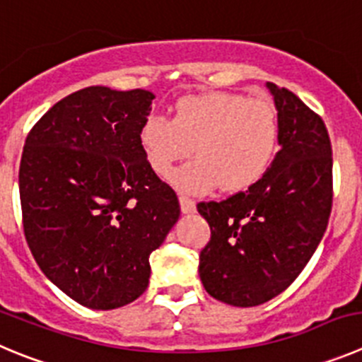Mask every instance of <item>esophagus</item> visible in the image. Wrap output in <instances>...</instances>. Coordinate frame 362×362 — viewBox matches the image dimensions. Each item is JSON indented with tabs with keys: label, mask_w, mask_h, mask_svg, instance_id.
I'll return each mask as SVG.
<instances>
[{
	"label": "esophagus",
	"mask_w": 362,
	"mask_h": 362,
	"mask_svg": "<svg viewBox=\"0 0 362 362\" xmlns=\"http://www.w3.org/2000/svg\"><path fill=\"white\" fill-rule=\"evenodd\" d=\"M179 206H181V211H183L185 215L194 214L195 211V203L192 199L185 197V195H179Z\"/></svg>",
	"instance_id": "esophagus-1"
}]
</instances>
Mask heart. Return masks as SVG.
Returning <instances> with one entry per match:
<instances>
[{"label": "heart", "mask_w": 362, "mask_h": 362, "mask_svg": "<svg viewBox=\"0 0 362 362\" xmlns=\"http://www.w3.org/2000/svg\"><path fill=\"white\" fill-rule=\"evenodd\" d=\"M140 145L152 170L170 172L174 163L197 154L194 163L172 172L168 181L185 194H206L253 187L269 168L278 147V116L273 105L238 93L183 97L174 116H148Z\"/></svg>", "instance_id": "heart-1"}]
</instances>
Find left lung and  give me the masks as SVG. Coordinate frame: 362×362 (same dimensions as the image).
Listing matches in <instances>:
<instances>
[{
	"label": "left lung",
	"mask_w": 362,
	"mask_h": 362,
	"mask_svg": "<svg viewBox=\"0 0 362 362\" xmlns=\"http://www.w3.org/2000/svg\"><path fill=\"white\" fill-rule=\"evenodd\" d=\"M280 151L262 179L221 203H199L211 238L199 276L215 300L255 307L284 293L320 246L332 210V147L323 120L267 82Z\"/></svg>",
	"instance_id": "8db88e82"
}]
</instances>
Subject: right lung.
<instances>
[{
    "mask_svg": "<svg viewBox=\"0 0 362 362\" xmlns=\"http://www.w3.org/2000/svg\"><path fill=\"white\" fill-rule=\"evenodd\" d=\"M152 100L145 89L91 86L59 100L26 136V242L46 278L89 309H118L145 293L148 257L179 218L177 195L140 145Z\"/></svg>",
    "mask_w": 362,
    "mask_h": 362,
    "instance_id": "1",
    "label": "right lung"
}]
</instances>
